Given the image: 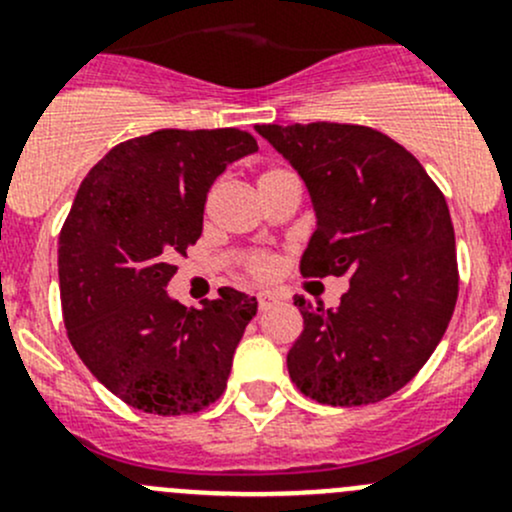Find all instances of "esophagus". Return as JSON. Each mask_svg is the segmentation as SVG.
<instances>
[{"label": "esophagus", "instance_id": "34e87169", "mask_svg": "<svg viewBox=\"0 0 512 512\" xmlns=\"http://www.w3.org/2000/svg\"><path fill=\"white\" fill-rule=\"evenodd\" d=\"M272 302H277L275 294H270V292H260V294H257V307H260V309H267Z\"/></svg>", "mask_w": 512, "mask_h": 512}]
</instances>
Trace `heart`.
Wrapping results in <instances>:
<instances>
[{
	"label": "heart",
	"mask_w": 512,
	"mask_h": 512,
	"mask_svg": "<svg viewBox=\"0 0 512 512\" xmlns=\"http://www.w3.org/2000/svg\"><path fill=\"white\" fill-rule=\"evenodd\" d=\"M277 173H282V170L280 168L265 170V173H260L257 183H262V180L272 178V175H277ZM275 265H277L275 257L267 255V252H257V255H252L250 260H247V270H250L255 277H270L272 272H275Z\"/></svg>",
	"instance_id": "1"
}]
</instances>
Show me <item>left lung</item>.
I'll list each match as a JSON object with an SVG mask.
<instances>
[{"label": "left lung", "instance_id": "8db88e82", "mask_svg": "<svg viewBox=\"0 0 512 512\" xmlns=\"http://www.w3.org/2000/svg\"><path fill=\"white\" fill-rule=\"evenodd\" d=\"M302 175L317 213L304 277H349L337 309L294 297L297 389L329 406L376 404L418 374L458 299L456 235L438 185L384 133L352 123L255 126Z\"/></svg>", "mask_w": 512, "mask_h": 512}]
</instances>
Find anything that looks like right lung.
<instances>
[{
	"label": "right lung",
	"mask_w": 512,
	"mask_h": 512,
	"mask_svg": "<svg viewBox=\"0 0 512 512\" xmlns=\"http://www.w3.org/2000/svg\"><path fill=\"white\" fill-rule=\"evenodd\" d=\"M257 151L247 131H163L118 143L81 183L59 235V287L71 347L111 394L158 416L223 396L257 299L232 287L203 309L165 287L203 232L210 185Z\"/></svg>",
	"instance_id": "1"
}]
</instances>
